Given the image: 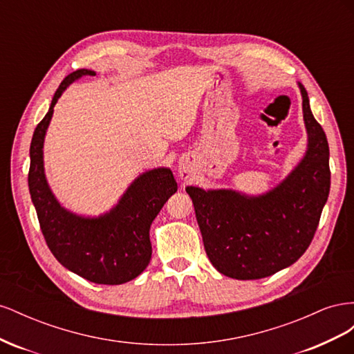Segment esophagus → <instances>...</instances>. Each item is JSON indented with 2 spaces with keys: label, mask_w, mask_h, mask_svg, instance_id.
Instances as JSON below:
<instances>
[{
  "label": "esophagus",
  "mask_w": 354,
  "mask_h": 354,
  "mask_svg": "<svg viewBox=\"0 0 354 354\" xmlns=\"http://www.w3.org/2000/svg\"><path fill=\"white\" fill-rule=\"evenodd\" d=\"M178 173H180V178H181V180H187V178L190 177L189 169H186V168H183V167H180Z\"/></svg>",
  "instance_id": "esophagus-1"
}]
</instances>
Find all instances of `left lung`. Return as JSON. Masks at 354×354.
I'll return each mask as SVG.
<instances>
[{
	"label": "left lung",
	"mask_w": 354,
	"mask_h": 354,
	"mask_svg": "<svg viewBox=\"0 0 354 354\" xmlns=\"http://www.w3.org/2000/svg\"><path fill=\"white\" fill-rule=\"evenodd\" d=\"M307 151L279 185L248 196L232 189L187 186L203 246L216 269L232 279L272 276L294 264L312 242L330 187L329 146L303 84Z\"/></svg>",
	"instance_id": "8db88e82"
}]
</instances>
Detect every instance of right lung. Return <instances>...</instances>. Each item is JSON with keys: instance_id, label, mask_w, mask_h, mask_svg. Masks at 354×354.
Masks as SVG:
<instances>
[{"instance_id": "obj_1", "label": "right lung", "mask_w": 354, "mask_h": 354, "mask_svg": "<svg viewBox=\"0 0 354 354\" xmlns=\"http://www.w3.org/2000/svg\"><path fill=\"white\" fill-rule=\"evenodd\" d=\"M94 75V71L78 69L59 85L32 136L28 185L41 232L56 260L90 282L121 285L133 281L151 261V224L177 192V183L173 171L159 167L134 178L116 205L99 217L78 216L60 205L44 171L46 133L63 91L77 80Z\"/></svg>"}]
</instances>
